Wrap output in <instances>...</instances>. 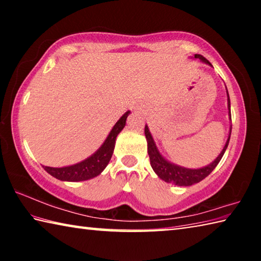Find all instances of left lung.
I'll return each mask as SVG.
<instances>
[{"label": "left lung", "instance_id": "obj_1", "mask_svg": "<svg viewBox=\"0 0 261 261\" xmlns=\"http://www.w3.org/2000/svg\"><path fill=\"white\" fill-rule=\"evenodd\" d=\"M194 57L201 60L207 64L212 65L210 62L200 54H196ZM228 106H229V110H230V100H229V95H228ZM145 136H146V139H147V152L149 156V162H151L153 170L155 171V174L161 179L165 180V182L173 183L175 185H180V187H189V185L196 184L204 179L205 177H207V176L214 170V168L218 166V163L220 162L221 159H222L223 154L228 147L229 140H230V135H229V138L227 140L226 145H224L222 152L220 153V155L216 158L215 161L213 163H211L210 166L200 168V169H187V168L175 166L173 163L168 162L165 158H162L161 154L159 153V151L156 149V146L155 144H154V140L152 138L151 134H149L147 126H145Z\"/></svg>", "mask_w": 261, "mask_h": 261}]
</instances>
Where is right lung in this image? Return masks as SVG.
<instances>
[{
    "instance_id": "obj_1",
    "label": "right lung",
    "mask_w": 261,
    "mask_h": 261,
    "mask_svg": "<svg viewBox=\"0 0 261 261\" xmlns=\"http://www.w3.org/2000/svg\"><path fill=\"white\" fill-rule=\"evenodd\" d=\"M129 114L130 112H126L117 121L112 131H110L107 139L105 140L102 146L92 156L73 166L63 168H53L43 166V169L48 174H50L53 177L61 180H68V182H79V180H86L98 176L107 167L110 159H112L115 147V140H116L117 135L125 126L126 117Z\"/></svg>"
}]
</instances>
